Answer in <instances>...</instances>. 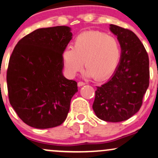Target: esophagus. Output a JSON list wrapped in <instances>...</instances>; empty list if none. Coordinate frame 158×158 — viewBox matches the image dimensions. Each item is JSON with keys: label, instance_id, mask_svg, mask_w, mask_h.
Here are the masks:
<instances>
[{"label": "esophagus", "instance_id": "obj_1", "mask_svg": "<svg viewBox=\"0 0 158 158\" xmlns=\"http://www.w3.org/2000/svg\"><path fill=\"white\" fill-rule=\"evenodd\" d=\"M85 84H86V83H85L84 82H82V81H79V82L77 83V86H82Z\"/></svg>", "mask_w": 158, "mask_h": 158}]
</instances>
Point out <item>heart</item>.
Masks as SVG:
<instances>
[{
	"label": "heart",
	"instance_id": "b5f03b06",
	"mask_svg": "<svg viewBox=\"0 0 158 158\" xmlns=\"http://www.w3.org/2000/svg\"><path fill=\"white\" fill-rule=\"evenodd\" d=\"M120 55V44L114 37L99 31H87L76 37L72 48L63 51L62 60L71 77L81 69L84 62L86 75L101 81L115 71Z\"/></svg>",
	"mask_w": 158,
	"mask_h": 158
}]
</instances>
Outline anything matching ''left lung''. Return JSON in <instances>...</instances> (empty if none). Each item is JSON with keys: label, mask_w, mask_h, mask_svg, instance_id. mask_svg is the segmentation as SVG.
Returning <instances> with one entry per match:
<instances>
[{"label": "left lung", "mask_w": 158, "mask_h": 158, "mask_svg": "<svg viewBox=\"0 0 158 158\" xmlns=\"http://www.w3.org/2000/svg\"><path fill=\"white\" fill-rule=\"evenodd\" d=\"M121 47V56L114 75L98 86L92 108L101 120H127L140 110L149 85V60L146 50L132 31L110 25Z\"/></svg>", "instance_id": "obj_1"}]
</instances>
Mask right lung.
<instances>
[{
	"instance_id": "add662e5",
	"label": "right lung",
	"mask_w": 158,
	"mask_h": 158,
	"mask_svg": "<svg viewBox=\"0 0 158 158\" xmlns=\"http://www.w3.org/2000/svg\"><path fill=\"white\" fill-rule=\"evenodd\" d=\"M65 26L42 28L20 39L6 73L9 103L29 127L49 129L67 117L77 82L63 75L62 52L72 39Z\"/></svg>"
}]
</instances>
